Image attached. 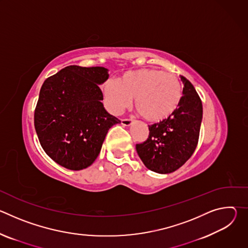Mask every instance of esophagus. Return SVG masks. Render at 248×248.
<instances>
[{"label": "esophagus", "instance_id": "34e87169", "mask_svg": "<svg viewBox=\"0 0 248 248\" xmlns=\"http://www.w3.org/2000/svg\"><path fill=\"white\" fill-rule=\"evenodd\" d=\"M133 121L131 119H125V120H122V124L124 126H130L132 124Z\"/></svg>", "mask_w": 248, "mask_h": 248}]
</instances>
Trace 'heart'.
I'll return each mask as SVG.
<instances>
[{
    "instance_id": "b5f03b06",
    "label": "heart",
    "mask_w": 248,
    "mask_h": 248,
    "mask_svg": "<svg viewBox=\"0 0 248 248\" xmlns=\"http://www.w3.org/2000/svg\"><path fill=\"white\" fill-rule=\"evenodd\" d=\"M103 94L111 114L120 115L135 99L136 110L147 122L158 124L170 118L179 109L183 88L172 74L156 68H141L124 73L119 82L106 81Z\"/></svg>"
}]
</instances>
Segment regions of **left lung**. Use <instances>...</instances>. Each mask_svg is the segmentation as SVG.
Returning a JSON list of instances; mask_svg holds the SVG:
<instances>
[{
  "instance_id": "1",
  "label": "left lung",
  "mask_w": 248,
  "mask_h": 248,
  "mask_svg": "<svg viewBox=\"0 0 248 248\" xmlns=\"http://www.w3.org/2000/svg\"><path fill=\"white\" fill-rule=\"evenodd\" d=\"M184 84L179 109L168 120L149 125L144 143L136 151L145 167L167 174L180 169L196 149L203 117L202 102L191 82L181 76Z\"/></svg>"
}]
</instances>
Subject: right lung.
<instances>
[{
  "label": "right lung",
  "mask_w": 248,
  "mask_h": 248,
  "mask_svg": "<svg viewBox=\"0 0 248 248\" xmlns=\"http://www.w3.org/2000/svg\"><path fill=\"white\" fill-rule=\"evenodd\" d=\"M109 78L103 66L69 65L47 78L34 114L46 154L68 170L91 166L109 129L121 121L106 111L99 85Z\"/></svg>",
  "instance_id": "add662e5"
}]
</instances>
